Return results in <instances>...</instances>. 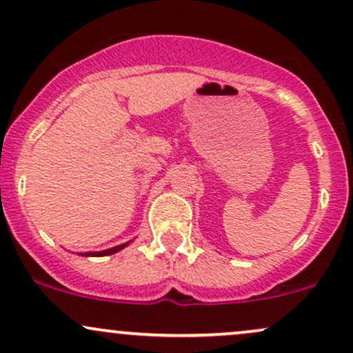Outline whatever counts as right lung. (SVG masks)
<instances>
[{
    "label": "right lung",
    "instance_id": "add662e5",
    "mask_svg": "<svg viewBox=\"0 0 353 353\" xmlns=\"http://www.w3.org/2000/svg\"><path fill=\"white\" fill-rule=\"evenodd\" d=\"M125 245H129V242H125V244H121V245H116V247H111V249L101 250V252H86V254H81V255H88V257H104V255H111V254L119 252V250L124 249Z\"/></svg>",
    "mask_w": 353,
    "mask_h": 353
}]
</instances>
